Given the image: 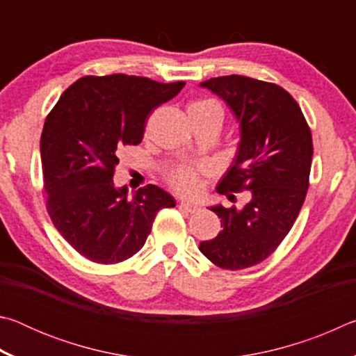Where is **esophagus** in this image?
I'll use <instances>...</instances> for the list:
<instances>
[{
    "mask_svg": "<svg viewBox=\"0 0 356 356\" xmlns=\"http://www.w3.org/2000/svg\"><path fill=\"white\" fill-rule=\"evenodd\" d=\"M180 207L185 209L186 212H190V213H195V212H197V210H201V207L197 206L196 202H191V201H182L180 202Z\"/></svg>",
    "mask_w": 356,
    "mask_h": 356,
    "instance_id": "1",
    "label": "esophagus"
}]
</instances>
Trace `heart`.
Instances as JSON below:
<instances>
[{
    "mask_svg": "<svg viewBox=\"0 0 356 356\" xmlns=\"http://www.w3.org/2000/svg\"><path fill=\"white\" fill-rule=\"evenodd\" d=\"M188 114L190 116H202V114H218L222 118V111L216 102L210 99H197L193 100L188 105ZM170 184L177 191L184 193V195H193L196 193L201 185V170L200 168L193 166H177L176 170L170 172Z\"/></svg>",
    "mask_w": 356,
    "mask_h": 356,
    "instance_id": "obj_1",
    "label": "heart"
}]
</instances>
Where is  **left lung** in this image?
I'll list each match as a JSON object with an SVG mask.
<instances>
[{
    "instance_id": "obj_1",
    "label": "left lung",
    "mask_w": 356,
    "mask_h": 356,
    "mask_svg": "<svg viewBox=\"0 0 356 356\" xmlns=\"http://www.w3.org/2000/svg\"><path fill=\"white\" fill-rule=\"evenodd\" d=\"M201 88L225 100L240 124L237 155L216 191L231 197L250 190L251 201L242 210L210 207L222 229L200 250L220 268H248L272 254L297 220L309 186L311 130L297 102L278 84L227 75Z\"/></svg>"
}]
</instances>
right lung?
Segmentation results:
<instances>
[{"mask_svg":"<svg viewBox=\"0 0 356 356\" xmlns=\"http://www.w3.org/2000/svg\"><path fill=\"white\" fill-rule=\"evenodd\" d=\"M185 81L114 74L83 76L65 89L40 136L47 210L75 251L97 264H118L140 251L160 209L174 197L147 185L127 197L113 182L124 146L143 141L152 110L171 100Z\"/></svg>","mask_w":356,"mask_h":356,"instance_id":"obj_1","label":"right lung"}]
</instances>
